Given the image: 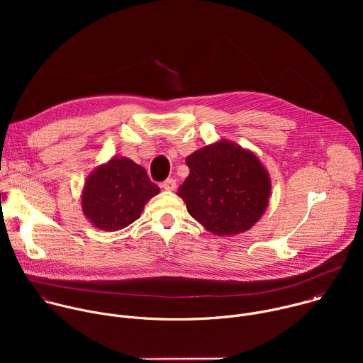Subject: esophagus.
I'll return each mask as SVG.
<instances>
[{
    "mask_svg": "<svg viewBox=\"0 0 363 363\" xmlns=\"http://www.w3.org/2000/svg\"><path fill=\"white\" fill-rule=\"evenodd\" d=\"M162 188L165 191H175L177 189V181L174 178H168L162 182Z\"/></svg>",
    "mask_w": 363,
    "mask_h": 363,
    "instance_id": "1",
    "label": "esophagus"
}]
</instances>
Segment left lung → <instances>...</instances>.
Listing matches in <instances>:
<instances>
[{"label":"left lung","mask_w":363,"mask_h":363,"mask_svg":"<svg viewBox=\"0 0 363 363\" xmlns=\"http://www.w3.org/2000/svg\"><path fill=\"white\" fill-rule=\"evenodd\" d=\"M189 175L178 195L188 213L217 235L247 231L266 211L270 178L251 152L221 140L186 158Z\"/></svg>","instance_id":"1"}]
</instances>
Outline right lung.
Listing matches in <instances>:
<instances>
[{
	"label": "right lung",
	"mask_w": 363,
	"mask_h": 363,
	"mask_svg": "<svg viewBox=\"0 0 363 363\" xmlns=\"http://www.w3.org/2000/svg\"><path fill=\"white\" fill-rule=\"evenodd\" d=\"M158 192L142 167L128 158H113L89 177L82 195L83 211L97 228L116 231L136 221Z\"/></svg>",
	"instance_id": "obj_1"
}]
</instances>
